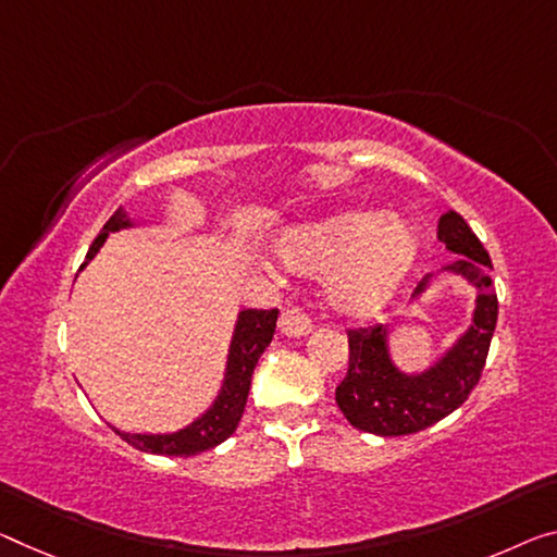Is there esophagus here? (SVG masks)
Returning <instances> with one entry per match:
<instances>
[{
    "mask_svg": "<svg viewBox=\"0 0 557 557\" xmlns=\"http://www.w3.org/2000/svg\"><path fill=\"white\" fill-rule=\"evenodd\" d=\"M311 329L313 323L301 308H286V311L281 313L278 331L284 333V336H306V333H311Z\"/></svg>",
    "mask_w": 557,
    "mask_h": 557,
    "instance_id": "1",
    "label": "esophagus"
}]
</instances>
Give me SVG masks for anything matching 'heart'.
Returning a JSON list of instances; mask_svg holds the SVG:
<instances>
[{
  "mask_svg": "<svg viewBox=\"0 0 557 557\" xmlns=\"http://www.w3.org/2000/svg\"><path fill=\"white\" fill-rule=\"evenodd\" d=\"M416 231L383 211H346L288 231L281 261L298 273H331L336 308L368 315L388 301L416 259Z\"/></svg>",
  "mask_w": 557,
  "mask_h": 557,
  "instance_id": "heart-1",
  "label": "heart"
}]
</instances>
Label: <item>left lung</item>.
Wrapping results in <instances>:
<instances>
[{
    "instance_id": "8db88e82",
    "label": "left lung",
    "mask_w": 557,
    "mask_h": 557,
    "mask_svg": "<svg viewBox=\"0 0 557 557\" xmlns=\"http://www.w3.org/2000/svg\"><path fill=\"white\" fill-rule=\"evenodd\" d=\"M438 238L460 259L450 271L466 276L478 288L473 326L458 346L421 375H406L391 363L386 329H348V371L336 388V404L348 423L375 435H410L443 421L468 400L481 381L491 338L498 323V296L491 281V256L481 238L456 211L443 213ZM418 284L416 294L425 286Z\"/></svg>"
}]
</instances>
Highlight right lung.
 I'll use <instances>...</instances> for the list:
<instances>
[{
  "label": "right lung",
  "instance_id": "right-lung-1",
  "mask_svg": "<svg viewBox=\"0 0 557 557\" xmlns=\"http://www.w3.org/2000/svg\"><path fill=\"white\" fill-rule=\"evenodd\" d=\"M124 226H129V219L124 216L122 209H116L114 216L101 228V234L94 238L87 261H91L94 253L101 249L109 231H119ZM87 261L82 263V269L87 267ZM276 321L278 308H246V311H242L234 341H231L224 388H221L216 404L199 421H194L184 431L169 435H134L116 431V428L114 431L136 450L157 453V456H196V453L211 450L219 443H224L236 431L238 421H242L246 398H249L253 368L259 363L263 350L271 344L273 333H276Z\"/></svg>",
  "mask_w": 557,
  "mask_h": 557
}]
</instances>
